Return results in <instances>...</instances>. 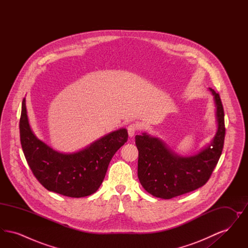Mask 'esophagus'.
Segmentation results:
<instances>
[{
    "label": "esophagus",
    "mask_w": 248,
    "mask_h": 248,
    "mask_svg": "<svg viewBox=\"0 0 248 248\" xmlns=\"http://www.w3.org/2000/svg\"><path fill=\"white\" fill-rule=\"evenodd\" d=\"M140 130V125L138 124H136V123H133V124H131L128 125V128H127V131H128V135H129V137H134V135L136 134V132L137 131H139Z\"/></svg>",
    "instance_id": "34e87169"
}]
</instances>
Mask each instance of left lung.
<instances>
[{"label": "left lung", "instance_id": "left-lung-1", "mask_svg": "<svg viewBox=\"0 0 248 248\" xmlns=\"http://www.w3.org/2000/svg\"><path fill=\"white\" fill-rule=\"evenodd\" d=\"M217 106V131L199 154L182 157L165 143L147 134L136 136L139 150L138 176L142 187L155 197L171 199L203 186L211 177L223 150L224 109L218 93L209 88Z\"/></svg>", "mask_w": 248, "mask_h": 248}]
</instances>
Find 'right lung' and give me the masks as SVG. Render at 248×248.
Returning <instances> with one entry per match:
<instances>
[{"mask_svg":"<svg viewBox=\"0 0 248 248\" xmlns=\"http://www.w3.org/2000/svg\"><path fill=\"white\" fill-rule=\"evenodd\" d=\"M19 132L25 158L37 180L50 191L73 198L85 197L97 190L111 158L128 139L127 130L122 128L80 152L60 154L38 140L31 129L25 98Z\"/></svg>","mask_w":248,"mask_h":248,"instance_id":"right-lung-1","label":"right lung"}]
</instances>
